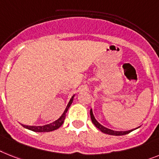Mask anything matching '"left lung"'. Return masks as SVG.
Returning a JSON list of instances; mask_svg holds the SVG:
<instances>
[{
	"label": "left lung",
	"instance_id": "obj_1",
	"mask_svg": "<svg viewBox=\"0 0 159 159\" xmlns=\"http://www.w3.org/2000/svg\"><path fill=\"white\" fill-rule=\"evenodd\" d=\"M90 116H91V119H92V122H93V124L98 128V129L102 131V132H104L106 134H108V135H112V136H123V135H126V134H128L129 132H132V131H134V130L137 129L139 128H134V129H132V130H129V131H114V130H111V129H109V128H106L104 126H102V124H100L98 123L97 120H96L95 117H94L93 114V111H92V109L90 110Z\"/></svg>",
	"mask_w": 159,
	"mask_h": 159
}]
</instances>
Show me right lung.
Wrapping results in <instances>:
<instances>
[{
    "label": "right lung",
    "instance_id": "add662e5",
    "mask_svg": "<svg viewBox=\"0 0 159 159\" xmlns=\"http://www.w3.org/2000/svg\"><path fill=\"white\" fill-rule=\"evenodd\" d=\"M75 95L70 98V102L67 104L66 107L65 111H64L63 114L61 115V117L59 118L58 119H57L56 121L53 122V123H51L49 124H46V125L44 126H28V125H23V127H24L25 128H27V129H29L31 131H33V132H52L53 130H56L57 128H59L62 125V124L64 123V119L66 118V114L67 112L68 109L71 105L72 102H73V99H74Z\"/></svg>",
    "mask_w": 159,
    "mask_h": 159
}]
</instances>
